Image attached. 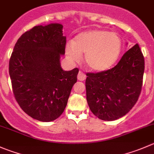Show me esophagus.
Listing matches in <instances>:
<instances>
[{
    "label": "esophagus",
    "instance_id": "obj_1",
    "mask_svg": "<svg viewBox=\"0 0 154 154\" xmlns=\"http://www.w3.org/2000/svg\"><path fill=\"white\" fill-rule=\"evenodd\" d=\"M86 75H85L83 72H81V71H79L78 75H77V79H78L80 81H83V80L86 79Z\"/></svg>",
    "mask_w": 154,
    "mask_h": 154
}]
</instances>
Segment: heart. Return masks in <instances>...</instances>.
<instances>
[{
    "mask_svg": "<svg viewBox=\"0 0 154 154\" xmlns=\"http://www.w3.org/2000/svg\"><path fill=\"white\" fill-rule=\"evenodd\" d=\"M122 49L120 37L117 34L100 29L83 31L65 47L68 59L80 62L85 54L84 62L89 70L95 72L107 71L118 59Z\"/></svg>",
    "mask_w": 154,
    "mask_h": 154,
    "instance_id": "1",
    "label": "heart"
}]
</instances>
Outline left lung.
Listing matches in <instances>:
<instances>
[{"instance_id": "8db88e82", "label": "left lung", "mask_w": 154, "mask_h": 154, "mask_svg": "<svg viewBox=\"0 0 154 154\" xmlns=\"http://www.w3.org/2000/svg\"><path fill=\"white\" fill-rule=\"evenodd\" d=\"M144 71V56L137 44L111 69L87 73L86 100L93 114L105 121L126 115L138 101Z\"/></svg>"}]
</instances>
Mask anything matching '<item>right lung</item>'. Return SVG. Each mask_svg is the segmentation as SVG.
<instances>
[{"instance_id": "1", "label": "right lung", "mask_w": 154, "mask_h": 154, "mask_svg": "<svg viewBox=\"0 0 154 154\" xmlns=\"http://www.w3.org/2000/svg\"><path fill=\"white\" fill-rule=\"evenodd\" d=\"M59 23L34 26L15 44L9 62L15 98L32 118L50 122L59 117L77 82V68L62 70L66 37Z\"/></svg>"}]
</instances>
